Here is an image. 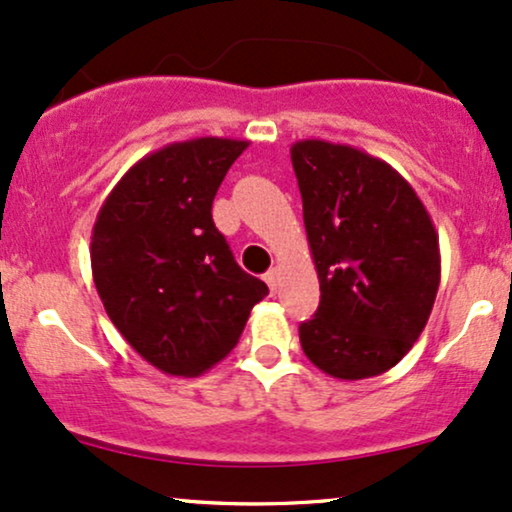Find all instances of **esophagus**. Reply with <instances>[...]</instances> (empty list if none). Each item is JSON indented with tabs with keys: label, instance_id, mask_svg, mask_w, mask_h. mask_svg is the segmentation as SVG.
I'll list each match as a JSON object with an SVG mask.
<instances>
[{
	"label": "esophagus",
	"instance_id": "1",
	"mask_svg": "<svg viewBox=\"0 0 512 512\" xmlns=\"http://www.w3.org/2000/svg\"><path fill=\"white\" fill-rule=\"evenodd\" d=\"M264 281H267V286L272 288V291H276V286H279V281H281V269L279 267L269 269V272L264 274Z\"/></svg>",
	"mask_w": 512,
	"mask_h": 512
}]
</instances>
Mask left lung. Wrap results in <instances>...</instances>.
I'll return each mask as SVG.
<instances>
[{"mask_svg": "<svg viewBox=\"0 0 512 512\" xmlns=\"http://www.w3.org/2000/svg\"><path fill=\"white\" fill-rule=\"evenodd\" d=\"M291 162L322 291L317 315L300 324L303 353L343 381L389 372L432 315L434 221L391 164L357 147L298 140Z\"/></svg>", "mask_w": 512, "mask_h": 512, "instance_id": "1", "label": "left lung"}]
</instances>
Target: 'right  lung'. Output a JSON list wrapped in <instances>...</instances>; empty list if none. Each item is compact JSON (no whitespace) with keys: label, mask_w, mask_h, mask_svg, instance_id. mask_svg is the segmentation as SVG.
I'll return each mask as SVG.
<instances>
[{"label":"right lung","mask_w":512,"mask_h":512,"mask_svg":"<svg viewBox=\"0 0 512 512\" xmlns=\"http://www.w3.org/2000/svg\"><path fill=\"white\" fill-rule=\"evenodd\" d=\"M248 140L193 138L135 162L97 212L95 288L135 353L171 377H197L236 348L269 293L245 274L212 219L214 195Z\"/></svg>","instance_id":"add662e5"}]
</instances>
